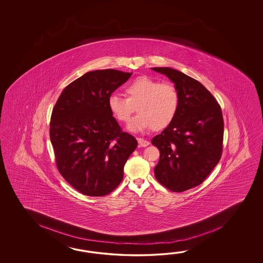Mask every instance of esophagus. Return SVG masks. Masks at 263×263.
Masks as SVG:
<instances>
[{
    "mask_svg": "<svg viewBox=\"0 0 263 263\" xmlns=\"http://www.w3.org/2000/svg\"><path fill=\"white\" fill-rule=\"evenodd\" d=\"M137 141H138V144H139L140 146L145 147V146L149 145V142L146 141V140L143 139V138H137Z\"/></svg>",
    "mask_w": 263,
    "mask_h": 263,
    "instance_id": "34e87169",
    "label": "esophagus"
}]
</instances>
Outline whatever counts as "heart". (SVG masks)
I'll return each instance as SVG.
<instances>
[{
	"label": "heart",
	"mask_w": 263,
	"mask_h": 263,
	"mask_svg": "<svg viewBox=\"0 0 263 263\" xmlns=\"http://www.w3.org/2000/svg\"><path fill=\"white\" fill-rule=\"evenodd\" d=\"M124 91L126 97L116 93L110 96L108 107L112 117L124 123L129 121L136 107L139 114L128 126L133 132L165 129L179 112V90L170 82L160 83L148 76H139L126 84Z\"/></svg>",
	"instance_id": "b5f03b06"
}]
</instances>
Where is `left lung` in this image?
<instances>
[{"label":"left lung","mask_w":263,"mask_h":263,"mask_svg":"<svg viewBox=\"0 0 263 263\" xmlns=\"http://www.w3.org/2000/svg\"><path fill=\"white\" fill-rule=\"evenodd\" d=\"M178 88L179 110L173 122L151 140L160 151L154 168L157 180L168 190L184 192L201 184L223 151L221 107L198 81L170 67H153Z\"/></svg>","instance_id":"8db88e82"}]
</instances>
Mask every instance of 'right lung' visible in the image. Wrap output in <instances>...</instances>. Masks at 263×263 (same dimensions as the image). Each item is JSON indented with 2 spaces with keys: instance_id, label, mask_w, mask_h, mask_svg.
Masks as SVG:
<instances>
[{
  "instance_id": "right-lung-1",
  "label": "right lung",
  "mask_w": 263,
  "mask_h": 263,
  "mask_svg": "<svg viewBox=\"0 0 263 263\" xmlns=\"http://www.w3.org/2000/svg\"><path fill=\"white\" fill-rule=\"evenodd\" d=\"M133 73H85L63 90L51 112L50 138L62 177L83 195L103 196L123 179L137 141L118 125L108 99Z\"/></svg>"
}]
</instances>
